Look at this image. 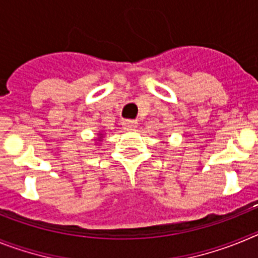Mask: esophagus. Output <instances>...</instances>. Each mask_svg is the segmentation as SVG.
Returning <instances> with one entry per match:
<instances>
[{"label": "esophagus", "mask_w": 258, "mask_h": 258, "mask_svg": "<svg viewBox=\"0 0 258 258\" xmlns=\"http://www.w3.org/2000/svg\"><path fill=\"white\" fill-rule=\"evenodd\" d=\"M137 126H138V122L136 120H125V121H122V127L125 131H133Z\"/></svg>", "instance_id": "34e87169"}]
</instances>
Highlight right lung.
Instances as JSON below:
<instances>
[{
  "label": "right lung",
  "mask_w": 258,
  "mask_h": 258,
  "mask_svg": "<svg viewBox=\"0 0 258 258\" xmlns=\"http://www.w3.org/2000/svg\"><path fill=\"white\" fill-rule=\"evenodd\" d=\"M103 133H102V132H99V133H98V137H97V138H95V142H101V141H102V138H103Z\"/></svg>",
  "instance_id": "add662e5"
}]
</instances>
